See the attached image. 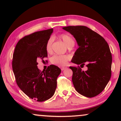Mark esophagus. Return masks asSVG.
Segmentation results:
<instances>
[{
    "mask_svg": "<svg viewBox=\"0 0 121 121\" xmlns=\"http://www.w3.org/2000/svg\"><path fill=\"white\" fill-rule=\"evenodd\" d=\"M60 69H61V70H62L63 71V70H65V69H67V68H66V67H62Z\"/></svg>",
    "mask_w": 121,
    "mask_h": 121,
    "instance_id": "1",
    "label": "esophagus"
}]
</instances>
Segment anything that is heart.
Here are the masks:
<instances>
[{"instance_id": "1", "label": "heart", "mask_w": 121, "mask_h": 121, "mask_svg": "<svg viewBox=\"0 0 121 121\" xmlns=\"http://www.w3.org/2000/svg\"><path fill=\"white\" fill-rule=\"evenodd\" d=\"M59 38L63 41L68 47H73L74 45V41L73 37L67 34H62L59 35ZM53 42V39L50 37L48 39L46 43V50L48 53L52 52V46ZM70 59V57L67 55H56L53 56L51 58V63L58 66H64L67 64V62Z\"/></svg>"}]
</instances>
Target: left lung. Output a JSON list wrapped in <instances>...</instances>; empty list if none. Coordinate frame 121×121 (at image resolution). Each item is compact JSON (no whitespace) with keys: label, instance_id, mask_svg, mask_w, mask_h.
Masks as SVG:
<instances>
[{"label":"left lung","instance_id":"1","mask_svg":"<svg viewBox=\"0 0 121 121\" xmlns=\"http://www.w3.org/2000/svg\"><path fill=\"white\" fill-rule=\"evenodd\" d=\"M70 33L79 46L72 62L85 65L87 71L80 66L70 67L72 82L77 92L87 97L98 95L105 88L111 77L112 54L106 41L101 36L84 26H69L63 28Z\"/></svg>","mask_w":121,"mask_h":121}]
</instances>
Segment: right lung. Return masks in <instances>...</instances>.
I'll use <instances>...</instances> for the list:
<instances>
[{
  "label": "right lung",
  "instance_id": "1",
  "mask_svg": "<svg viewBox=\"0 0 121 121\" xmlns=\"http://www.w3.org/2000/svg\"><path fill=\"white\" fill-rule=\"evenodd\" d=\"M53 31L50 29L24 36L18 41L13 53L12 67L16 84L26 95L39 102L53 96L61 72L54 65L42 72L37 66L38 59L47 57L45 46Z\"/></svg>",
  "mask_w": 121,
  "mask_h": 121
}]
</instances>
